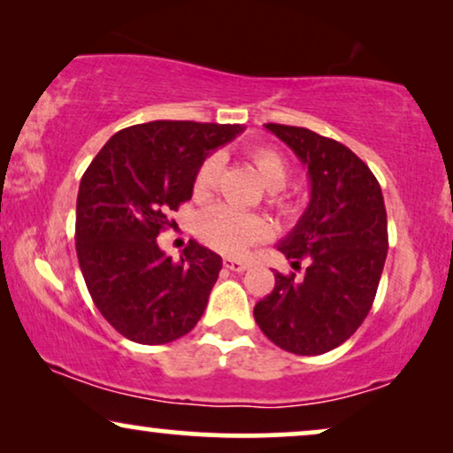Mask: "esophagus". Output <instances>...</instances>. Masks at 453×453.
Listing matches in <instances>:
<instances>
[{"mask_svg": "<svg viewBox=\"0 0 453 453\" xmlns=\"http://www.w3.org/2000/svg\"><path fill=\"white\" fill-rule=\"evenodd\" d=\"M223 265H226V269L236 271V273H242V271H246V269L250 267L249 261H240V258H226V261H223Z\"/></svg>", "mask_w": 453, "mask_h": 453, "instance_id": "34e87169", "label": "esophagus"}]
</instances>
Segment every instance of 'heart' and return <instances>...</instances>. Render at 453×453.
Returning a JSON list of instances; mask_svg holds the SVG:
<instances>
[{
	"instance_id": "obj_1",
	"label": "heart",
	"mask_w": 453,
	"mask_h": 453,
	"mask_svg": "<svg viewBox=\"0 0 453 453\" xmlns=\"http://www.w3.org/2000/svg\"><path fill=\"white\" fill-rule=\"evenodd\" d=\"M255 170L261 182L269 190H281L288 184L289 167L286 159L273 149H255L250 153ZM219 157L209 155L198 165L192 180V192L195 196H207L217 182L219 173ZM288 209V204H283ZM196 236L211 249L223 252V255H242L250 244L261 242L269 236V226L263 217L240 213V211L227 207V204H213L204 209L196 219Z\"/></svg>"
}]
</instances>
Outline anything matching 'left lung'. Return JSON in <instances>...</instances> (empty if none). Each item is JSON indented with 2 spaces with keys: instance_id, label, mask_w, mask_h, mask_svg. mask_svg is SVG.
<instances>
[{
  "instance_id": "obj_1",
  "label": "left lung",
  "mask_w": 453,
  "mask_h": 453,
  "mask_svg": "<svg viewBox=\"0 0 453 453\" xmlns=\"http://www.w3.org/2000/svg\"><path fill=\"white\" fill-rule=\"evenodd\" d=\"M286 142L311 182L309 207L277 244L303 280L275 273L255 321L275 346L317 357L348 340L369 315L388 257V213L377 178L342 142L309 128L265 124Z\"/></svg>"
}]
</instances>
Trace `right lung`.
<instances>
[{"label": "right lung", "mask_w": 453, "mask_h": 453, "mask_svg": "<svg viewBox=\"0 0 453 453\" xmlns=\"http://www.w3.org/2000/svg\"><path fill=\"white\" fill-rule=\"evenodd\" d=\"M240 124L157 119L113 134L84 172L76 201V255L96 309L136 343H167L195 329L221 257L195 240L180 261L157 244L167 213L192 198L198 165Z\"/></svg>", "instance_id": "1"}]
</instances>
